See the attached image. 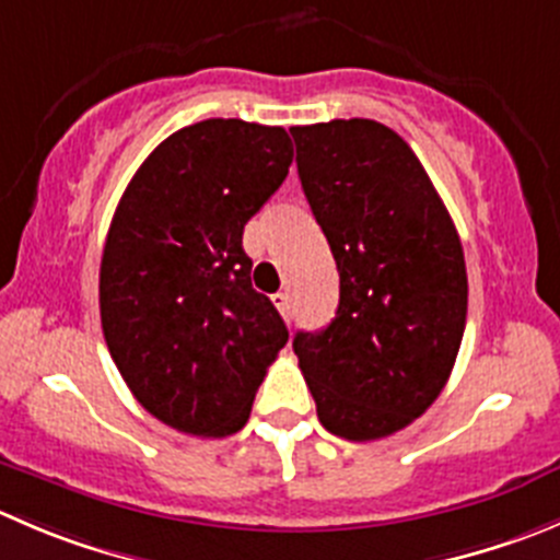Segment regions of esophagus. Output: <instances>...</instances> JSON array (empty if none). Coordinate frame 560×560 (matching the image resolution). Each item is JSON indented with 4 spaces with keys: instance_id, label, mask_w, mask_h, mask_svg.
I'll use <instances>...</instances> for the list:
<instances>
[{
    "instance_id": "34e87169",
    "label": "esophagus",
    "mask_w": 560,
    "mask_h": 560,
    "mask_svg": "<svg viewBox=\"0 0 560 560\" xmlns=\"http://www.w3.org/2000/svg\"><path fill=\"white\" fill-rule=\"evenodd\" d=\"M273 306L279 308L281 317L290 319V292H276V295H273Z\"/></svg>"
}]
</instances>
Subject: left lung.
<instances>
[{"instance_id":"obj_1","label":"left lung","mask_w":560,"mask_h":560,"mask_svg":"<svg viewBox=\"0 0 560 560\" xmlns=\"http://www.w3.org/2000/svg\"><path fill=\"white\" fill-rule=\"evenodd\" d=\"M298 175L339 270L328 328L292 350L319 424L380 441L441 396L468 314L457 226L399 133L374 119L290 128Z\"/></svg>"}]
</instances>
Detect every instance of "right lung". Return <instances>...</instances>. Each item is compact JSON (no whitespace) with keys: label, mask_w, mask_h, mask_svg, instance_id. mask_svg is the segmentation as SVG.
Segmentation results:
<instances>
[{"label":"right lung","mask_w":560,"mask_h":560,"mask_svg":"<svg viewBox=\"0 0 560 560\" xmlns=\"http://www.w3.org/2000/svg\"><path fill=\"white\" fill-rule=\"evenodd\" d=\"M290 164L279 125L205 119L164 139L114 210L101 259L103 336L130 394L172 430H243L290 339L252 287L243 252V226Z\"/></svg>","instance_id":"obj_1"}]
</instances>
